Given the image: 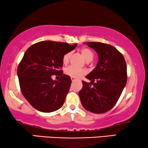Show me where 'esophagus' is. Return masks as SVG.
Segmentation results:
<instances>
[{"mask_svg": "<svg viewBox=\"0 0 148 148\" xmlns=\"http://www.w3.org/2000/svg\"><path fill=\"white\" fill-rule=\"evenodd\" d=\"M71 80H72V82H74V81H75V80L77 79L76 78H75V77H71Z\"/></svg>", "mask_w": 148, "mask_h": 148, "instance_id": "esophagus-1", "label": "esophagus"}]
</instances>
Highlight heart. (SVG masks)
I'll list each match as a JSON object with an SVG mask.
<instances>
[{"mask_svg": "<svg viewBox=\"0 0 148 148\" xmlns=\"http://www.w3.org/2000/svg\"><path fill=\"white\" fill-rule=\"evenodd\" d=\"M82 55L83 56L85 60L87 62H90L93 60L94 58V53L90 49L84 47L80 50ZM71 56V52H67L64 55L62 58V62L64 64H67L69 62ZM65 73L68 75L75 78H78L84 75V74L86 73V71L84 69H79L73 66H71L65 70Z\"/></svg>", "mask_w": 148, "mask_h": 148, "instance_id": "1", "label": "heart"}]
</instances>
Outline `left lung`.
<instances>
[{
  "mask_svg": "<svg viewBox=\"0 0 148 148\" xmlns=\"http://www.w3.org/2000/svg\"><path fill=\"white\" fill-rule=\"evenodd\" d=\"M86 45L96 51L99 60L92 71L86 76L93 87L82 81L83 87L79 95L86 110L103 114L113 108L125 87L126 61L123 55L112 45L100 42H89Z\"/></svg>",
  "mask_w": 148,
  "mask_h": 148,
  "instance_id": "obj_1",
  "label": "left lung"
}]
</instances>
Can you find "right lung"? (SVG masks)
I'll use <instances>...</instances> for the list:
<instances>
[{
    "label": "right lung",
    "mask_w": 148,
    "mask_h": 148,
    "mask_svg": "<svg viewBox=\"0 0 148 148\" xmlns=\"http://www.w3.org/2000/svg\"><path fill=\"white\" fill-rule=\"evenodd\" d=\"M76 47L77 44L45 41L33 44L24 53L18 67L20 89L36 110L53 112L64 104L71 79L60 70L62 58ZM53 74L61 78L53 80L51 75Z\"/></svg>",
    "instance_id": "right-lung-1"
}]
</instances>
